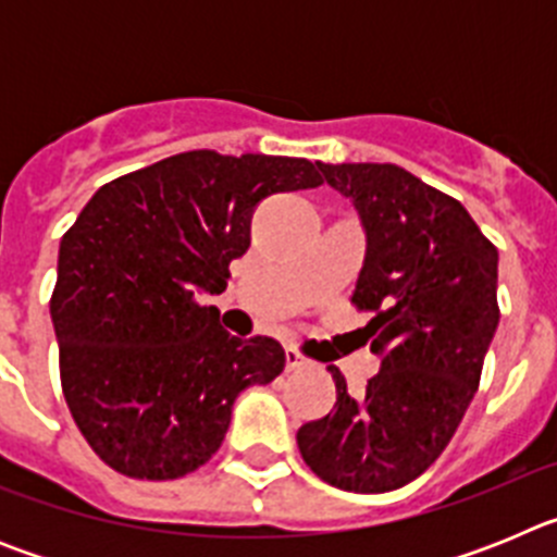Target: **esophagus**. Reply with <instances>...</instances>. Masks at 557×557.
Instances as JSON below:
<instances>
[{"label": "esophagus", "instance_id": "34e87169", "mask_svg": "<svg viewBox=\"0 0 557 557\" xmlns=\"http://www.w3.org/2000/svg\"><path fill=\"white\" fill-rule=\"evenodd\" d=\"M284 357H287V371H304V368L312 366V362H309V359L304 357V354L298 351V348H293V346L284 348Z\"/></svg>", "mask_w": 557, "mask_h": 557}]
</instances>
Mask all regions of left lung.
<instances>
[{
	"label": "left lung",
	"instance_id": "8db88e82",
	"mask_svg": "<svg viewBox=\"0 0 557 557\" xmlns=\"http://www.w3.org/2000/svg\"><path fill=\"white\" fill-rule=\"evenodd\" d=\"M359 211L368 236L351 304L382 371L354 398L329 366L337 405L298 430L304 462L354 494L424 474L469 410L496 323L494 243L460 200L396 164H318Z\"/></svg>",
	"mask_w": 557,
	"mask_h": 557
}]
</instances>
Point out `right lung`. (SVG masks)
<instances>
[{"instance_id": "1", "label": "right lung", "mask_w": 557, "mask_h": 557, "mask_svg": "<svg viewBox=\"0 0 557 557\" xmlns=\"http://www.w3.org/2000/svg\"><path fill=\"white\" fill-rule=\"evenodd\" d=\"M321 184L307 159L189 150L95 191L61 239L49 312L69 412L106 466L136 480L200 469L234 398L284 371L273 337H231L198 295L225 289L259 200Z\"/></svg>"}]
</instances>
